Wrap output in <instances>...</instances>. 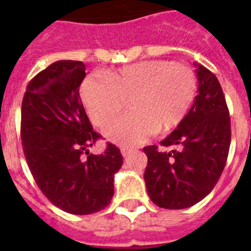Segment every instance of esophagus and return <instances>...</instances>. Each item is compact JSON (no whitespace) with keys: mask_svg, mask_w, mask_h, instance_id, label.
<instances>
[{"mask_svg":"<svg viewBox=\"0 0 251 251\" xmlns=\"http://www.w3.org/2000/svg\"><path fill=\"white\" fill-rule=\"evenodd\" d=\"M130 151H132V150H129V148H127V147H122V148H121L122 156H123V157H127L128 154H129V153H130Z\"/></svg>","mask_w":251,"mask_h":251,"instance_id":"esophagus-1","label":"esophagus"}]
</instances>
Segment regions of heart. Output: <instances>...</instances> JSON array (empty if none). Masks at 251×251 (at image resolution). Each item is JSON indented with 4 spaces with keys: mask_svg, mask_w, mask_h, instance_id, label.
<instances>
[{
    "mask_svg": "<svg viewBox=\"0 0 251 251\" xmlns=\"http://www.w3.org/2000/svg\"><path fill=\"white\" fill-rule=\"evenodd\" d=\"M197 79L191 69L171 61L150 60L127 65L99 77H88L80 86V97L95 126L103 127L130 100L127 117L108 124L105 139L134 147L154 133L176 128L196 98Z\"/></svg>",
    "mask_w": 251,
    "mask_h": 251,
    "instance_id": "obj_1",
    "label": "heart"
}]
</instances>
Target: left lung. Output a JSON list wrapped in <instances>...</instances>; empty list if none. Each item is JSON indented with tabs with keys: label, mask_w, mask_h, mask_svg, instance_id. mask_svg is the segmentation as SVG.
Here are the masks:
<instances>
[{
	"label": "left lung",
	"mask_w": 251,
	"mask_h": 251,
	"mask_svg": "<svg viewBox=\"0 0 251 251\" xmlns=\"http://www.w3.org/2000/svg\"><path fill=\"white\" fill-rule=\"evenodd\" d=\"M199 81L194 104L176 129L156 146L143 148L148 158L145 181L151 200L170 210L187 208L205 199L217 183L229 154L231 128L217 77L195 63Z\"/></svg>",
	"instance_id": "1"
}]
</instances>
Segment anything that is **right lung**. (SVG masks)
Masks as SVG:
<instances>
[{
  "label": "right lung",
  "instance_id": "1",
  "mask_svg": "<svg viewBox=\"0 0 251 251\" xmlns=\"http://www.w3.org/2000/svg\"><path fill=\"white\" fill-rule=\"evenodd\" d=\"M85 75L81 61L52 63L28 83L21 108V141L31 174L51 202L74 215L109 205L114 175L123 165L112 143L103 154L88 150L100 136L79 95Z\"/></svg>",
  "mask_w": 251,
  "mask_h": 251
}]
</instances>
